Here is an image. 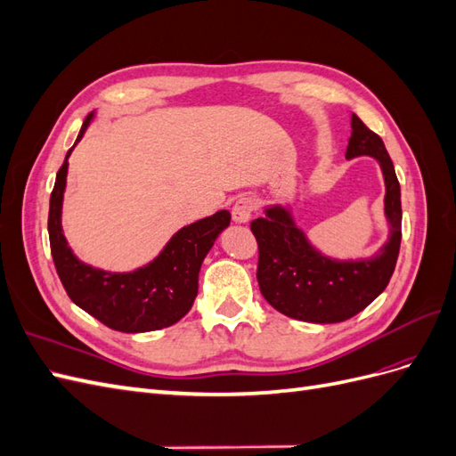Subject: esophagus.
<instances>
[{
    "mask_svg": "<svg viewBox=\"0 0 456 456\" xmlns=\"http://www.w3.org/2000/svg\"><path fill=\"white\" fill-rule=\"evenodd\" d=\"M255 209H256L255 200L249 196H241L232 207V218L236 220V223H247V220H249L251 215L255 213Z\"/></svg>",
    "mask_w": 456,
    "mask_h": 456,
    "instance_id": "34e87169",
    "label": "esophagus"
}]
</instances>
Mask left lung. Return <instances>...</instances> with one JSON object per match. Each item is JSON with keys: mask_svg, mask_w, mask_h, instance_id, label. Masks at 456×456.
<instances>
[{"mask_svg": "<svg viewBox=\"0 0 456 456\" xmlns=\"http://www.w3.org/2000/svg\"><path fill=\"white\" fill-rule=\"evenodd\" d=\"M357 156L377 158L386 183L390 240L372 258L337 262L322 256L281 207L266 209V216L251 223L258 245L260 293L283 315L310 323L346 322L365 310L390 283L402 245V191L382 139L352 114L346 158Z\"/></svg>", "mask_w": 456, "mask_h": 456, "instance_id": "1", "label": "left lung"}]
</instances>
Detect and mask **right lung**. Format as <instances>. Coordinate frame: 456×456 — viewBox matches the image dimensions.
I'll return each mask as SVG.
<instances>
[{"label":"right lung","instance_id":"right-lung-1","mask_svg":"<svg viewBox=\"0 0 456 456\" xmlns=\"http://www.w3.org/2000/svg\"><path fill=\"white\" fill-rule=\"evenodd\" d=\"M91 118L93 114L84 121L76 142L84 136ZM70 151L72 148L57 173L47 220L51 255L64 291L81 310L121 333H146L175 325L194 305L201 262L218 233L230 224V213L218 211L176 232L163 253L141 270L131 273L93 270L72 255L61 228Z\"/></svg>","mask_w":456,"mask_h":456}]
</instances>
